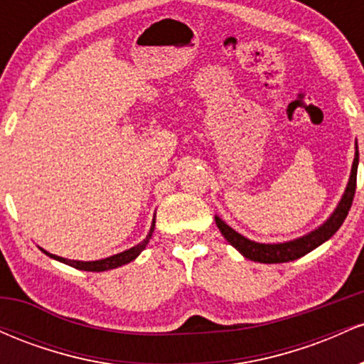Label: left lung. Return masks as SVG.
I'll return each instance as SVG.
<instances>
[{
  "mask_svg": "<svg viewBox=\"0 0 364 364\" xmlns=\"http://www.w3.org/2000/svg\"><path fill=\"white\" fill-rule=\"evenodd\" d=\"M358 162H359V152H356L353 162V171H350L349 185L346 188V193L342 196L339 207L336 208L332 217L325 223L321 228L316 231L310 232V235L299 237V240L287 241V243H279V245H262L255 243V241L246 240L245 236L237 235L235 229L229 228L224 220H220L219 217H215V224L219 228V231L223 232V236L228 240L229 245H232L241 255H245L246 258L253 262L260 263H284L296 260V258H301L306 253H310L311 250H315L316 246L332 237L339 231L342 223L346 220V217L349 214V208L353 205L354 193H356V176H358Z\"/></svg>",
  "mask_w": 364,
  "mask_h": 364,
  "instance_id": "1",
  "label": "left lung"
}]
</instances>
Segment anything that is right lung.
<instances>
[{"mask_svg": "<svg viewBox=\"0 0 364 364\" xmlns=\"http://www.w3.org/2000/svg\"><path fill=\"white\" fill-rule=\"evenodd\" d=\"M154 228H156V223H152V228H150V232L147 235L141 243H139L136 246H133V248L127 250V252L123 253H118L114 255V257H109V258H104V260H97V262H77V260H68V258H61V257H56V255H51L48 252H43L46 255H49V257L54 258V260H60L63 263H66V265L70 267H75V269L78 270H87V272H102V270H109V269H116V267H121L124 265V263L135 260L136 257L141 253V250L145 248L149 243V240L152 237V232H154Z\"/></svg>", "mask_w": 364, "mask_h": 364, "instance_id": "obj_1", "label": "right lung"}]
</instances>
